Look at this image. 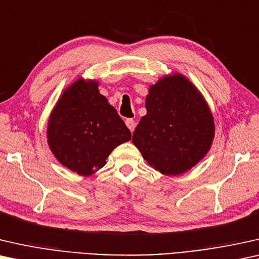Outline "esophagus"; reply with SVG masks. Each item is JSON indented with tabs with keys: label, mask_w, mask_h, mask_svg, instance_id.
<instances>
[{
	"label": "esophagus",
	"mask_w": 259,
	"mask_h": 259,
	"mask_svg": "<svg viewBox=\"0 0 259 259\" xmlns=\"http://www.w3.org/2000/svg\"><path fill=\"white\" fill-rule=\"evenodd\" d=\"M125 124H126V126H128L131 133H134L135 128H136V122H135L133 118H128V119H126V121H125Z\"/></svg>",
	"instance_id": "34e87169"
}]
</instances>
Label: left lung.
<instances>
[{
  "label": "left lung",
  "mask_w": 259,
  "mask_h": 259,
  "mask_svg": "<svg viewBox=\"0 0 259 259\" xmlns=\"http://www.w3.org/2000/svg\"><path fill=\"white\" fill-rule=\"evenodd\" d=\"M147 115L133 143L152 167L177 176L195 166L210 150L213 117L198 89L181 74L164 76L149 88Z\"/></svg>",
  "instance_id": "1"
}]
</instances>
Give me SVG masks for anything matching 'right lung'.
<instances>
[{"label": "right lung", "mask_w": 259, "mask_h": 259, "mask_svg": "<svg viewBox=\"0 0 259 259\" xmlns=\"http://www.w3.org/2000/svg\"><path fill=\"white\" fill-rule=\"evenodd\" d=\"M48 144L62 165L90 176L131 133L116 109L98 92L96 81L78 78L68 87L52 111Z\"/></svg>", "instance_id": "1"}]
</instances>
